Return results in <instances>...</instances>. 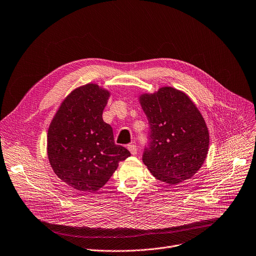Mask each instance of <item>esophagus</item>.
Listing matches in <instances>:
<instances>
[{
	"label": "esophagus",
	"instance_id": "1",
	"mask_svg": "<svg viewBox=\"0 0 256 256\" xmlns=\"http://www.w3.org/2000/svg\"><path fill=\"white\" fill-rule=\"evenodd\" d=\"M128 150H130L132 154H136L138 152V148H136V144H128Z\"/></svg>",
	"mask_w": 256,
	"mask_h": 256
}]
</instances>
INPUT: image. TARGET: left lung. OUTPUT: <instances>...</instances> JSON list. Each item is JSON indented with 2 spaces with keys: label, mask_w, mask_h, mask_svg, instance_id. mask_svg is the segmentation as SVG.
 <instances>
[{
  "label": "left lung",
  "mask_w": 256,
  "mask_h": 256,
  "mask_svg": "<svg viewBox=\"0 0 256 256\" xmlns=\"http://www.w3.org/2000/svg\"><path fill=\"white\" fill-rule=\"evenodd\" d=\"M142 108L150 124L142 162L158 180L176 185L193 177L209 148V132L200 112L182 92L160 88L142 94Z\"/></svg>",
  "instance_id": "1"
}]
</instances>
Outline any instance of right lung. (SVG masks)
Listing matches in <instances>:
<instances>
[{"label": "right lung", "mask_w": 256, "mask_h": 256, "mask_svg": "<svg viewBox=\"0 0 256 256\" xmlns=\"http://www.w3.org/2000/svg\"><path fill=\"white\" fill-rule=\"evenodd\" d=\"M110 92L96 84L73 90L62 102L48 130V158L54 173L81 193H94L130 156L114 144L112 128L102 112Z\"/></svg>", "instance_id": "add662e5"}]
</instances>
